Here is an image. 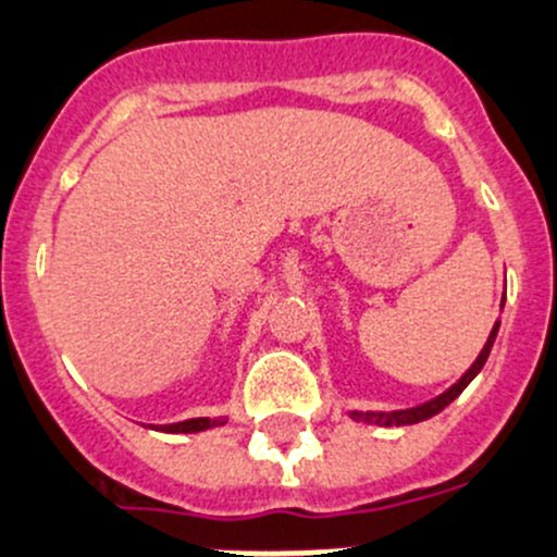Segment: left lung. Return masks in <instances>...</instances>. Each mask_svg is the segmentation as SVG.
I'll return each mask as SVG.
<instances>
[{"mask_svg": "<svg viewBox=\"0 0 557 557\" xmlns=\"http://www.w3.org/2000/svg\"><path fill=\"white\" fill-rule=\"evenodd\" d=\"M503 304H505V295H503ZM497 331H499V320L494 323L492 334H488L486 345H483L481 356H478L475 361H472V367H469L467 372H463L461 379L456 381V384L450 386L447 392H442L438 397H433V400L422 403V406H414V408H403V411H350V420L356 422H367V425H384V428H392V425H414V422H422V420H431L433 414H438L442 408L450 406L453 400H456L458 395H461L463 389L469 386V381L475 379L478 372L483 370V364H486L488 354H492V345L494 339H497Z\"/></svg>", "mask_w": 557, "mask_h": 557, "instance_id": "left-lung-1", "label": "left lung"}]
</instances>
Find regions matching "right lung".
Listing matches in <instances>:
<instances>
[{"label": "right lung", "instance_id": "add662e5", "mask_svg": "<svg viewBox=\"0 0 557 557\" xmlns=\"http://www.w3.org/2000/svg\"><path fill=\"white\" fill-rule=\"evenodd\" d=\"M226 417H218V420H209V417H196V420H185V422H173V425H160V431L165 433H198L207 431V428L223 425Z\"/></svg>", "mask_w": 557, "mask_h": 557}]
</instances>
